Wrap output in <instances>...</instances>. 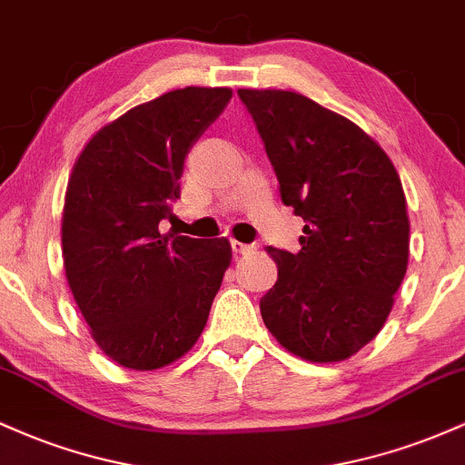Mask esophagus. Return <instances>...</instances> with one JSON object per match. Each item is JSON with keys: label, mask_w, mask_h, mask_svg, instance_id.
Segmentation results:
<instances>
[{"label": "esophagus", "mask_w": 465, "mask_h": 465, "mask_svg": "<svg viewBox=\"0 0 465 465\" xmlns=\"http://www.w3.org/2000/svg\"><path fill=\"white\" fill-rule=\"evenodd\" d=\"M232 249L233 253H249V251H253V244H244L238 242V240H232Z\"/></svg>", "instance_id": "obj_1"}]
</instances>
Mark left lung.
I'll return each instance as SVG.
<instances>
[{
  "mask_svg": "<svg viewBox=\"0 0 465 465\" xmlns=\"http://www.w3.org/2000/svg\"><path fill=\"white\" fill-rule=\"evenodd\" d=\"M303 218L297 253L269 247L277 282L260 300L282 348L311 362L354 356L382 330L409 264V214L396 165L361 126L284 89H238Z\"/></svg>",
  "mask_w": 465,
  "mask_h": 465,
  "instance_id": "1",
  "label": "left lung"
}]
</instances>
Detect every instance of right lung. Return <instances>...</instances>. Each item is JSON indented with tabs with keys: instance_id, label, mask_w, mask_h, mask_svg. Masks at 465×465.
Wrapping results in <instances>:
<instances>
[{
	"instance_id": "right-lung-1",
	"label": "right lung",
	"mask_w": 465,
	"mask_h": 465,
	"mask_svg": "<svg viewBox=\"0 0 465 465\" xmlns=\"http://www.w3.org/2000/svg\"><path fill=\"white\" fill-rule=\"evenodd\" d=\"M229 98V87H185L133 106L94 133L69 174L67 284L98 348L126 370H159L194 348L232 264L227 238L159 232L185 154Z\"/></svg>"
}]
</instances>
